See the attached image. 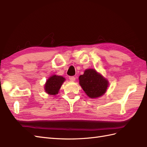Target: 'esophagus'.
I'll use <instances>...</instances> for the list:
<instances>
[{
  "label": "esophagus",
  "mask_w": 147,
  "mask_h": 147,
  "mask_svg": "<svg viewBox=\"0 0 147 147\" xmlns=\"http://www.w3.org/2000/svg\"><path fill=\"white\" fill-rule=\"evenodd\" d=\"M69 80H71V81L74 82L75 80V77H69Z\"/></svg>",
  "instance_id": "esophagus-1"
}]
</instances>
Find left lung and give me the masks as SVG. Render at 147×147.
I'll return each instance as SVG.
<instances>
[{
  "instance_id": "8db88e82",
  "label": "left lung",
  "mask_w": 147,
  "mask_h": 147,
  "mask_svg": "<svg viewBox=\"0 0 147 147\" xmlns=\"http://www.w3.org/2000/svg\"><path fill=\"white\" fill-rule=\"evenodd\" d=\"M79 84L89 97L96 99L105 94L109 83L95 69H88L79 77Z\"/></svg>"
}]
</instances>
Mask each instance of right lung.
Returning a JSON list of instances; mask_svg holds the SVG:
<instances>
[{
    "mask_svg": "<svg viewBox=\"0 0 147 147\" xmlns=\"http://www.w3.org/2000/svg\"><path fill=\"white\" fill-rule=\"evenodd\" d=\"M65 78L62 76L53 75L47 79L45 84V91L49 95L55 96L58 94L62 84L65 82Z\"/></svg>",
    "mask_w": 147,
    "mask_h": 147,
    "instance_id": "right-lung-1",
    "label": "right lung"
}]
</instances>
